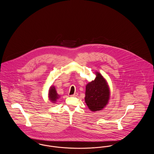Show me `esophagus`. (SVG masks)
<instances>
[{
  "label": "esophagus",
  "mask_w": 154,
  "mask_h": 154,
  "mask_svg": "<svg viewBox=\"0 0 154 154\" xmlns=\"http://www.w3.org/2000/svg\"><path fill=\"white\" fill-rule=\"evenodd\" d=\"M77 95H78V93H75L73 95H70V96H72V97H75V96H77Z\"/></svg>",
  "instance_id": "1"
}]
</instances>
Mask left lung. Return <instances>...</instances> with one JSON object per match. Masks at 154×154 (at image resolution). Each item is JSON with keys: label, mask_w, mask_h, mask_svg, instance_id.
Returning a JSON list of instances; mask_svg holds the SVG:
<instances>
[{"label": "left lung", "mask_w": 154, "mask_h": 154, "mask_svg": "<svg viewBox=\"0 0 154 154\" xmlns=\"http://www.w3.org/2000/svg\"><path fill=\"white\" fill-rule=\"evenodd\" d=\"M94 80L86 85L85 102L89 109L97 111L103 109L110 100V89L108 82L102 75L96 72Z\"/></svg>", "instance_id": "8db88e82"}]
</instances>
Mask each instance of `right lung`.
Instances as JSON below:
<instances>
[{"instance_id":"right-lung-1","label":"right lung","mask_w":154,"mask_h":154,"mask_svg":"<svg viewBox=\"0 0 154 154\" xmlns=\"http://www.w3.org/2000/svg\"><path fill=\"white\" fill-rule=\"evenodd\" d=\"M48 95L49 100L53 103H55L57 100L60 97V96L58 94L55 87L54 85H52L49 88Z\"/></svg>"}]
</instances>
